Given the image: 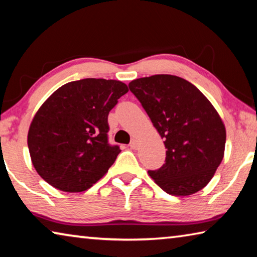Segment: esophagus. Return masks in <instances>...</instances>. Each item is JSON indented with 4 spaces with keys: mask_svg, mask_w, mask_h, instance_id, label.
Wrapping results in <instances>:
<instances>
[{
    "mask_svg": "<svg viewBox=\"0 0 257 257\" xmlns=\"http://www.w3.org/2000/svg\"><path fill=\"white\" fill-rule=\"evenodd\" d=\"M129 146H130V149H132V150H137L138 149V142L136 141V139H133Z\"/></svg>",
    "mask_w": 257,
    "mask_h": 257,
    "instance_id": "obj_1",
    "label": "esophagus"
}]
</instances>
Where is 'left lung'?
<instances>
[{"instance_id": "obj_1", "label": "left lung", "mask_w": 257, "mask_h": 257, "mask_svg": "<svg viewBox=\"0 0 257 257\" xmlns=\"http://www.w3.org/2000/svg\"><path fill=\"white\" fill-rule=\"evenodd\" d=\"M167 149L165 163L149 171L155 184L173 196L203 189L224 155L225 127L219 113L191 82L154 75L129 82Z\"/></svg>"}]
</instances>
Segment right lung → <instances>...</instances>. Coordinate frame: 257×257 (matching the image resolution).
Returning <instances> with one entry per match:
<instances>
[{
	"mask_svg": "<svg viewBox=\"0 0 257 257\" xmlns=\"http://www.w3.org/2000/svg\"><path fill=\"white\" fill-rule=\"evenodd\" d=\"M128 92L122 81L86 79L61 86L30 123L28 149L43 179L67 193H81L101 179L120 153L107 142V115Z\"/></svg>",
	"mask_w": 257,
	"mask_h": 257,
	"instance_id": "right-lung-1",
	"label": "right lung"
}]
</instances>
